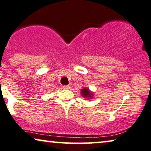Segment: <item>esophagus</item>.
Instances as JSON below:
<instances>
[{
	"label": "esophagus",
	"mask_w": 151,
	"mask_h": 151,
	"mask_svg": "<svg viewBox=\"0 0 151 151\" xmlns=\"http://www.w3.org/2000/svg\"><path fill=\"white\" fill-rule=\"evenodd\" d=\"M63 88L64 89H69V88H70V86H69V85H67V86H63Z\"/></svg>",
	"instance_id": "obj_1"
}]
</instances>
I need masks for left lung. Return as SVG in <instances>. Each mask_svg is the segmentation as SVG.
<instances>
[{
    "instance_id": "1",
    "label": "left lung",
    "mask_w": 151,
    "mask_h": 151,
    "mask_svg": "<svg viewBox=\"0 0 151 151\" xmlns=\"http://www.w3.org/2000/svg\"><path fill=\"white\" fill-rule=\"evenodd\" d=\"M81 94H82L83 97L86 99H92L93 97V93L89 90L88 88H84L81 91Z\"/></svg>"
}]
</instances>
